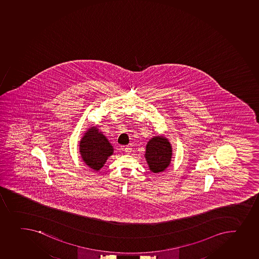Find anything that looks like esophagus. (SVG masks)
I'll return each instance as SVG.
<instances>
[{"label":"esophagus","mask_w":259,"mask_h":259,"mask_svg":"<svg viewBox=\"0 0 259 259\" xmlns=\"http://www.w3.org/2000/svg\"><path fill=\"white\" fill-rule=\"evenodd\" d=\"M123 151H124L125 153H130V152H131V151H132V148H131L130 146H126V147L123 148Z\"/></svg>","instance_id":"1"}]
</instances>
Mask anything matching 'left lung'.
<instances>
[{
  "mask_svg": "<svg viewBox=\"0 0 259 259\" xmlns=\"http://www.w3.org/2000/svg\"><path fill=\"white\" fill-rule=\"evenodd\" d=\"M171 146L163 136H154L146 145V158L154 174L163 171L171 162Z\"/></svg>",
  "mask_w": 259,
  "mask_h": 259,
  "instance_id": "left-lung-1",
  "label": "left lung"
}]
</instances>
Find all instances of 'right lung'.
I'll use <instances>...</instances> for the list:
<instances>
[{"mask_svg":"<svg viewBox=\"0 0 259 259\" xmlns=\"http://www.w3.org/2000/svg\"><path fill=\"white\" fill-rule=\"evenodd\" d=\"M113 151V146L96 127L89 128L80 142L81 158L94 171H99L104 166Z\"/></svg>","mask_w":259,"mask_h":259,"instance_id":"obj_1","label":"right lung"}]
</instances>
